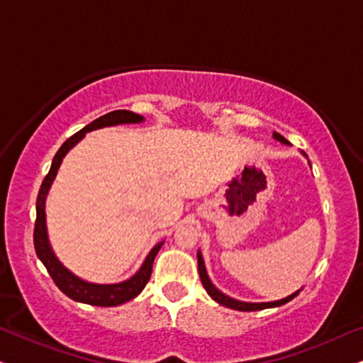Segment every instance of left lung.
Listing matches in <instances>:
<instances>
[{
	"instance_id": "left-lung-1",
	"label": "left lung",
	"mask_w": 363,
	"mask_h": 363,
	"mask_svg": "<svg viewBox=\"0 0 363 363\" xmlns=\"http://www.w3.org/2000/svg\"><path fill=\"white\" fill-rule=\"evenodd\" d=\"M272 138H274L276 141L283 143V145H289L288 140H284L283 136H281L279 133H272ZM303 153V151H301ZM303 156H306L305 153H303ZM196 259H199V274H200V279H202V284L205 291L208 293V296L213 299V301H217L218 305L222 306H227L230 308V310H237V311H261V310H266V308H276V306H283L286 305V303L291 301L294 296H298L299 291H294L293 294H289V296H286L283 299H277V301H267V303H247V301H239V299H234L230 296H227V294H223L220 289L216 288V284L210 281L208 277V272H207V267H205V261H203V256L202 252H196Z\"/></svg>"
}]
</instances>
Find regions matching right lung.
Wrapping results in <instances>:
<instances>
[{
	"label": "right lung",
	"mask_w": 363,
	"mask_h": 363,
	"mask_svg": "<svg viewBox=\"0 0 363 363\" xmlns=\"http://www.w3.org/2000/svg\"><path fill=\"white\" fill-rule=\"evenodd\" d=\"M145 121V118L131 111H113V113H107L96 121H92L91 124H87L86 128L80 129L79 133H75L74 136H70L64 145L60 146V150L57 151V155L53 156L50 172H48L45 180L40 186L38 196H37V222H35V232H33V242L35 250H37V256L40 261L43 262V266L47 267L48 274L52 276V279L55 281L58 289L62 293L67 294L70 299L79 303H86V305L92 306H119L123 303L129 301V299L136 298L138 294L145 289L147 281H150L151 271H153V261L161 249V245L164 244V240H161L150 250L145 262L141 264V267L129 279L121 281V283H111V284H99V283H89L84 281L82 277L75 276L72 271H69L67 267L58 261V257L53 252L50 240H48V230H47V216H45V202H47V195L50 191V186L53 180H55L58 168H60L62 161H64L65 155L69 153L72 147L77 145L79 141L84 140L87 133L96 131L101 128H111V126H119V124H140Z\"/></svg>",
	"instance_id": "right-lung-1"
}]
</instances>
